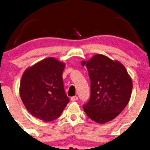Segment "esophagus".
Wrapping results in <instances>:
<instances>
[{"mask_svg":"<svg viewBox=\"0 0 150 150\" xmlns=\"http://www.w3.org/2000/svg\"><path fill=\"white\" fill-rule=\"evenodd\" d=\"M71 101H77L78 100V97L77 96H74V97H71Z\"/></svg>","mask_w":150,"mask_h":150,"instance_id":"34e87169","label":"esophagus"}]
</instances>
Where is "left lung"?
<instances>
[{
  "instance_id": "left-lung-1",
  "label": "left lung",
  "mask_w": 150,
  "mask_h": 150,
  "mask_svg": "<svg viewBox=\"0 0 150 150\" xmlns=\"http://www.w3.org/2000/svg\"><path fill=\"white\" fill-rule=\"evenodd\" d=\"M90 79V100L83 105L88 117L104 124L115 118L129 103L132 81L126 68L118 61L96 54L88 61H82Z\"/></svg>"
}]
</instances>
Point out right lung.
Listing matches in <instances>:
<instances>
[{
	"mask_svg": "<svg viewBox=\"0 0 150 150\" xmlns=\"http://www.w3.org/2000/svg\"><path fill=\"white\" fill-rule=\"evenodd\" d=\"M63 62L54 58L44 59L24 71L19 93L30 113L44 122L57 119L69 99L64 89Z\"/></svg>",
	"mask_w": 150,
	"mask_h": 150,
	"instance_id": "obj_1",
	"label": "right lung"
}]
</instances>
